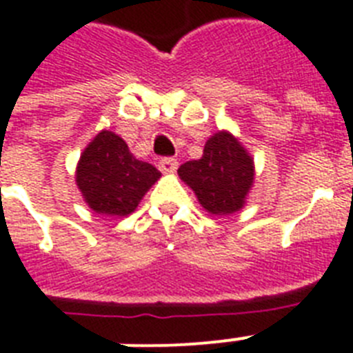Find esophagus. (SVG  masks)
Returning <instances> with one entry per match:
<instances>
[{"mask_svg": "<svg viewBox=\"0 0 353 353\" xmlns=\"http://www.w3.org/2000/svg\"><path fill=\"white\" fill-rule=\"evenodd\" d=\"M177 159H174V157H161L159 159V163H157V167H159V170L165 172V174H172V172L177 170Z\"/></svg>", "mask_w": 353, "mask_h": 353, "instance_id": "1", "label": "esophagus"}]
</instances>
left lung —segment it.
I'll return each mask as SVG.
<instances>
[{"mask_svg":"<svg viewBox=\"0 0 353 353\" xmlns=\"http://www.w3.org/2000/svg\"><path fill=\"white\" fill-rule=\"evenodd\" d=\"M206 212L228 216L241 210L254 185V157L230 132L208 137L201 159L186 161L177 170Z\"/></svg>","mask_w":353,"mask_h":353,"instance_id":"1","label":"left lung"}]
</instances>
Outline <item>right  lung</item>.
I'll return each instance as SVG.
<instances>
[{
    "instance_id": "1",
    "label": "right lung",
    "mask_w": 353,
    "mask_h": 353,
    "mask_svg": "<svg viewBox=\"0 0 353 353\" xmlns=\"http://www.w3.org/2000/svg\"><path fill=\"white\" fill-rule=\"evenodd\" d=\"M161 177L154 165L134 157L128 145L110 130H101L83 150L76 183L83 199L105 216H128Z\"/></svg>"
}]
</instances>
